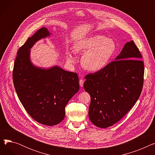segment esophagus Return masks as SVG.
<instances>
[{"label":"esophagus","mask_w":155,"mask_h":155,"mask_svg":"<svg viewBox=\"0 0 155 155\" xmlns=\"http://www.w3.org/2000/svg\"><path fill=\"white\" fill-rule=\"evenodd\" d=\"M79 83H80V87H83L84 86V80L80 79V81H79Z\"/></svg>","instance_id":"34e87169"}]
</instances>
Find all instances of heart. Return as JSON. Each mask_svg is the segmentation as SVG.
<instances>
[{"mask_svg": "<svg viewBox=\"0 0 155 155\" xmlns=\"http://www.w3.org/2000/svg\"><path fill=\"white\" fill-rule=\"evenodd\" d=\"M77 53H85L81 59L82 67L91 71L102 70L109 64L116 50V45L111 39L101 35H94L77 41L74 46ZM68 60L73 63L71 54Z\"/></svg>", "mask_w": 155, "mask_h": 155, "instance_id": "obj_1", "label": "heart"}]
</instances>
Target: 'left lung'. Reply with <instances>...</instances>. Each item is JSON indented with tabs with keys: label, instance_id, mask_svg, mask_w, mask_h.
<instances>
[{
	"label": "left lung",
	"instance_id": "1",
	"mask_svg": "<svg viewBox=\"0 0 155 155\" xmlns=\"http://www.w3.org/2000/svg\"><path fill=\"white\" fill-rule=\"evenodd\" d=\"M141 58L139 49L131 41L126 43L115 61L85 77L84 89L91 98L88 116L95 126L110 127L134 106L143 87Z\"/></svg>",
	"mask_w": 155,
	"mask_h": 155
}]
</instances>
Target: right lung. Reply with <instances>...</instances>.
<instances>
[{
	"label": "right lung",
	"mask_w": 155,
	"mask_h": 155,
	"mask_svg": "<svg viewBox=\"0 0 155 155\" xmlns=\"http://www.w3.org/2000/svg\"><path fill=\"white\" fill-rule=\"evenodd\" d=\"M50 35L41 28L19 49L12 78L18 98L29 116L40 124L54 126L63 120L65 106L79 90V80L77 73L58 67L45 70L31 63L30 48Z\"/></svg>",
	"instance_id": "right-lung-1"
}]
</instances>
